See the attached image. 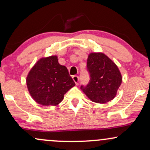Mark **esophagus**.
Wrapping results in <instances>:
<instances>
[{
  "label": "esophagus",
  "mask_w": 150,
  "mask_h": 150,
  "mask_svg": "<svg viewBox=\"0 0 150 150\" xmlns=\"http://www.w3.org/2000/svg\"><path fill=\"white\" fill-rule=\"evenodd\" d=\"M73 80L74 82H75V83L77 85L78 84V82H79V77L77 76V75H73Z\"/></svg>",
  "instance_id": "obj_1"
}]
</instances>
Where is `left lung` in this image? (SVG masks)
<instances>
[{"label":"left lung","instance_id":"left-lung-1","mask_svg":"<svg viewBox=\"0 0 150 150\" xmlns=\"http://www.w3.org/2000/svg\"><path fill=\"white\" fill-rule=\"evenodd\" d=\"M87 68L90 80L80 89L93 102L105 104L116 96L121 85L122 76L118 66L103 53H91Z\"/></svg>","mask_w":150,"mask_h":150}]
</instances>
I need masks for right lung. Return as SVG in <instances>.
<instances>
[{"mask_svg":"<svg viewBox=\"0 0 150 150\" xmlns=\"http://www.w3.org/2000/svg\"><path fill=\"white\" fill-rule=\"evenodd\" d=\"M26 82L31 97L43 106H57L75 85L66 67L59 64L57 56L39 59L29 72Z\"/></svg>","mask_w":150,"mask_h":150,"instance_id":"obj_1","label":"right lung"}]
</instances>
